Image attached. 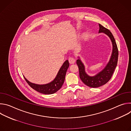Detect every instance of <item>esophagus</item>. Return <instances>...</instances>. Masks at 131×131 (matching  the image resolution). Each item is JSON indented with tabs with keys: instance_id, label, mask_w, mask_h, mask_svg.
<instances>
[{
	"instance_id": "obj_1",
	"label": "esophagus",
	"mask_w": 131,
	"mask_h": 131,
	"mask_svg": "<svg viewBox=\"0 0 131 131\" xmlns=\"http://www.w3.org/2000/svg\"><path fill=\"white\" fill-rule=\"evenodd\" d=\"M68 61L70 64H73L76 61L75 59H74V58L73 57H69L68 59Z\"/></svg>"
}]
</instances>
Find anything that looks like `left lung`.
Masks as SVG:
<instances>
[{"mask_svg": "<svg viewBox=\"0 0 131 131\" xmlns=\"http://www.w3.org/2000/svg\"><path fill=\"white\" fill-rule=\"evenodd\" d=\"M99 32H104L107 35L113 43V52H112L111 57L109 63L106 67L96 75L93 77H90L85 73L84 66L80 60L78 59L76 62L78 66L79 76L81 80L85 85L91 88H97L101 86L109 81L117 65L118 59L119 52L114 36L109 29L104 27L102 25L99 24Z\"/></svg>", "mask_w": 131, "mask_h": 131, "instance_id": "left-lung-1", "label": "left lung"}]
</instances>
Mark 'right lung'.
Masks as SVG:
<instances>
[{
	"mask_svg": "<svg viewBox=\"0 0 131 131\" xmlns=\"http://www.w3.org/2000/svg\"><path fill=\"white\" fill-rule=\"evenodd\" d=\"M69 64L68 60H66L59 70L57 77L54 80L49 83L46 84H37L28 81L25 77V79L29 85L35 90L44 94H51L57 92L62 86L65 78L66 73L69 67Z\"/></svg>",
	"mask_w": 131,
	"mask_h": 131,
	"instance_id": "obj_1",
	"label": "right lung"
}]
</instances>
